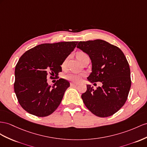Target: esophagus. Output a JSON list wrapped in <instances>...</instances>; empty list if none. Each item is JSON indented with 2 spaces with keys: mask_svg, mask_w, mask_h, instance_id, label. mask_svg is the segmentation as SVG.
Instances as JSON below:
<instances>
[{
  "mask_svg": "<svg viewBox=\"0 0 147 147\" xmlns=\"http://www.w3.org/2000/svg\"><path fill=\"white\" fill-rule=\"evenodd\" d=\"M70 85H71V86H73V87H76V86H78V84H76V83H73V82H71V83L70 84Z\"/></svg>",
  "mask_w": 147,
  "mask_h": 147,
  "instance_id": "obj_1",
  "label": "esophagus"
}]
</instances>
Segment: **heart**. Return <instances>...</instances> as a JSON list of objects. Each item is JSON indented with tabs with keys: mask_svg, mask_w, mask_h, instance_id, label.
Returning a JSON list of instances; mask_svg holds the SVG:
<instances>
[{
	"mask_svg": "<svg viewBox=\"0 0 147 147\" xmlns=\"http://www.w3.org/2000/svg\"><path fill=\"white\" fill-rule=\"evenodd\" d=\"M84 55H86V54L84 52H79L77 53V58H78V59L81 60V58L82 57V56H84ZM66 59L62 63V67H65L66 65ZM65 79L67 80H68L69 81L71 82H78L81 81L82 78V76L81 74H76V73H69L66 74V76H65Z\"/></svg>",
	"mask_w": 147,
	"mask_h": 147,
	"instance_id": "1",
	"label": "heart"
}]
</instances>
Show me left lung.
Wrapping results in <instances>:
<instances>
[{
    "label": "left lung",
    "mask_w": 147,
    "mask_h": 147,
    "mask_svg": "<svg viewBox=\"0 0 147 147\" xmlns=\"http://www.w3.org/2000/svg\"><path fill=\"white\" fill-rule=\"evenodd\" d=\"M77 48L91 59L92 73L88 80L92 83H102L95 90L87 85V91L81 96L84 104L100 117L112 115L125 104L131 87L126 57L119 48L102 40L80 41Z\"/></svg>",
    "instance_id": "8db88e82"
}]
</instances>
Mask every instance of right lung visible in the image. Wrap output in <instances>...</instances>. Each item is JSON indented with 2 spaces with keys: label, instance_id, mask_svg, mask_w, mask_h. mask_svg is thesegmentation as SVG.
<instances>
[{
  "label": "right lung",
  "instance_id": "add662e5",
  "mask_svg": "<svg viewBox=\"0 0 147 147\" xmlns=\"http://www.w3.org/2000/svg\"><path fill=\"white\" fill-rule=\"evenodd\" d=\"M78 41L43 43L21 56L15 69L14 91L21 107L38 117L51 114L61 103L69 82L60 78L49 85L47 78H56L63 62Z\"/></svg>",
  "mask_w": 147,
  "mask_h": 147
}]
</instances>
